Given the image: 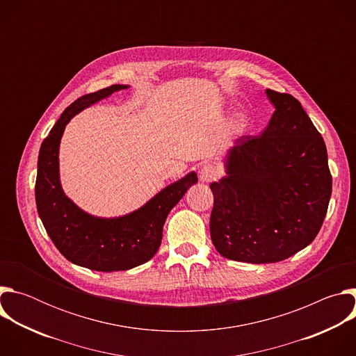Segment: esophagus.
Returning a JSON list of instances; mask_svg holds the SVG:
<instances>
[{"label":"esophagus","mask_w":356,"mask_h":356,"mask_svg":"<svg viewBox=\"0 0 356 356\" xmlns=\"http://www.w3.org/2000/svg\"><path fill=\"white\" fill-rule=\"evenodd\" d=\"M198 176L202 181H213L221 176V169L214 163H204L200 168Z\"/></svg>","instance_id":"esophagus-1"}]
</instances>
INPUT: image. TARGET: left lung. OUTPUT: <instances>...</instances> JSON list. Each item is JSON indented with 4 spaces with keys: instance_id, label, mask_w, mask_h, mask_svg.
Instances as JSON below:
<instances>
[{
    "instance_id": "obj_1",
    "label": "left lung",
    "mask_w": 356,
    "mask_h": 356,
    "mask_svg": "<svg viewBox=\"0 0 356 356\" xmlns=\"http://www.w3.org/2000/svg\"><path fill=\"white\" fill-rule=\"evenodd\" d=\"M276 111L262 135H243L227 173L210 184V234L224 258L284 261L317 236L332 191L327 147L300 101L268 88Z\"/></svg>"
}]
</instances>
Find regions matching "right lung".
Returning a JSON list of instances; mask_svg holds the SVG:
<instances>
[{"instance_id":"right-lung-1","label":"right lung","mask_w":356,"mask_h":356,"mask_svg":"<svg viewBox=\"0 0 356 356\" xmlns=\"http://www.w3.org/2000/svg\"><path fill=\"white\" fill-rule=\"evenodd\" d=\"M127 86L114 84L77 98L43 139L35 183V200L42 224L62 255L79 266L114 272L128 270L154 258L162 242L163 224L188 187L197 183L191 172L149 202L121 218H95L65 195L59 181V143L66 124L83 108Z\"/></svg>"}]
</instances>
